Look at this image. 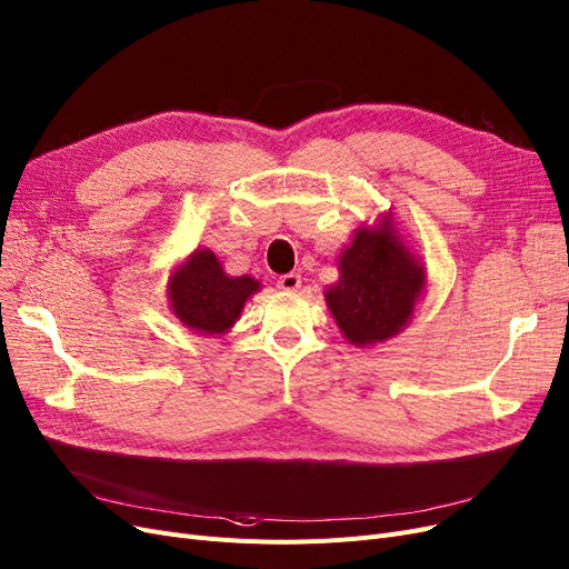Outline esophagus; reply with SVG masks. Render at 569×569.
I'll return each mask as SVG.
<instances>
[{
    "mask_svg": "<svg viewBox=\"0 0 569 569\" xmlns=\"http://www.w3.org/2000/svg\"><path fill=\"white\" fill-rule=\"evenodd\" d=\"M299 287H301L299 272H284V276L278 278V289H282V291H297Z\"/></svg>",
    "mask_w": 569,
    "mask_h": 569,
    "instance_id": "obj_1",
    "label": "esophagus"
}]
</instances>
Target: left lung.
<instances>
[{"mask_svg": "<svg viewBox=\"0 0 569 569\" xmlns=\"http://www.w3.org/2000/svg\"><path fill=\"white\" fill-rule=\"evenodd\" d=\"M340 278L325 291L338 329L357 348L397 336L413 317L427 272L392 226L380 217L361 226L338 257Z\"/></svg>", "mask_w": 569, "mask_h": 569, "instance_id": "left-lung-1", "label": "left lung"}]
</instances>
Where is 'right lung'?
I'll return each mask as SVG.
<instances>
[{"label": "right lung", "instance_id": "add662e5", "mask_svg": "<svg viewBox=\"0 0 569 569\" xmlns=\"http://www.w3.org/2000/svg\"><path fill=\"white\" fill-rule=\"evenodd\" d=\"M259 289L254 278L226 276L214 252L200 247L174 268L168 280V299L181 325L206 336H221L236 325L247 299Z\"/></svg>", "mask_w": 569, "mask_h": 569}]
</instances>
